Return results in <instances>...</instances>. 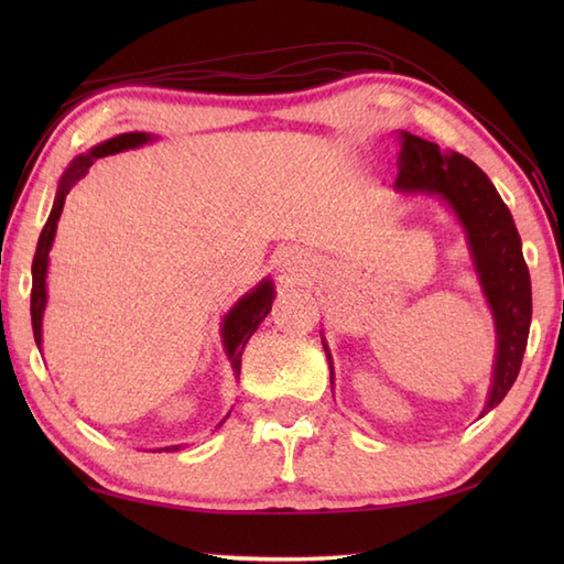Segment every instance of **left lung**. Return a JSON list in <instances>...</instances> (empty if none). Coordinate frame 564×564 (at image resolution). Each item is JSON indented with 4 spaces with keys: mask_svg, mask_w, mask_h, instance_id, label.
Here are the masks:
<instances>
[{
    "mask_svg": "<svg viewBox=\"0 0 564 564\" xmlns=\"http://www.w3.org/2000/svg\"><path fill=\"white\" fill-rule=\"evenodd\" d=\"M398 170L394 188L400 194L441 196L453 208L467 235L477 279H480L497 327L492 388L482 410V414H487L507 398L517 380L531 329V275L523 261L519 230L495 184L480 166L463 154L443 152L436 142L402 130ZM325 351L332 368L327 346Z\"/></svg>",
    "mask_w": 564,
    "mask_h": 564,
    "instance_id": "left-lung-1",
    "label": "left lung"
}]
</instances>
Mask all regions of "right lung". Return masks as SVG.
I'll return each instance as SVG.
<instances>
[{
    "mask_svg": "<svg viewBox=\"0 0 564 564\" xmlns=\"http://www.w3.org/2000/svg\"><path fill=\"white\" fill-rule=\"evenodd\" d=\"M154 135L150 133H123V135H116L111 140L101 142V145L91 148L87 154H79V158L72 160V164L65 170L63 178H59L57 184V194H55V203H53V210L47 215V223L43 227V232L39 237V247H35V254H33V289H31V325H33V337L35 344H39L41 349V341H43V310L47 303V291H45V275H47V251L53 247V239H55V230H57V220H59V213H63L65 206V198L69 194V188L75 186L79 178L89 172V166L94 164V160L106 158V154H116V152H123V150H133L145 145ZM271 303H273V283L269 279H263L257 289H251L247 295L239 297L235 303V307L230 313L225 315L223 319V344H225V351L227 358H230L232 370H235V378H239V368H242V351L249 341L251 334L257 332V327L263 322L271 313ZM223 424V422H220ZM182 446H166L164 451H178ZM162 451V448H160Z\"/></svg>",
    "mask_w": 564,
    "mask_h": 564,
    "instance_id": "add662e5",
    "label": "right lung"
}]
</instances>
